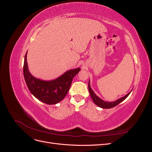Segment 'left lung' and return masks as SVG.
<instances>
[{
	"instance_id": "1",
	"label": "left lung",
	"mask_w": 152,
	"mask_h": 152,
	"mask_svg": "<svg viewBox=\"0 0 152 152\" xmlns=\"http://www.w3.org/2000/svg\"><path fill=\"white\" fill-rule=\"evenodd\" d=\"M88 88H89V94L91 95V97L92 99H93L94 103L96 105L98 106V107L102 108H111L115 107V106H117V104H118L119 103L123 102V101L126 98H127V96L129 95V94L131 92V91L129 92V93L127 94L124 96V97L119 98L118 99L115 101V102H104V101L99 98L98 96L94 93V91H93V89H91V87L90 86V81H89V83H88Z\"/></svg>"
}]
</instances>
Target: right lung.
Here are the masks:
<instances>
[{"instance_id":"right-lung-1","label":"right lung","mask_w":152,"mask_h":152,"mask_svg":"<svg viewBox=\"0 0 152 152\" xmlns=\"http://www.w3.org/2000/svg\"><path fill=\"white\" fill-rule=\"evenodd\" d=\"M25 56L23 75L26 84L30 93L45 104H55L61 102L68 93L72 80L80 70V68L66 71L62 75L52 80H42L34 77L30 73Z\"/></svg>"}]
</instances>
